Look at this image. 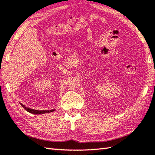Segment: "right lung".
Listing matches in <instances>:
<instances>
[{"instance_id": "add662e5", "label": "right lung", "mask_w": 155, "mask_h": 155, "mask_svg": "<svg viewBox=\"0 0 155 155\" xmlns=\"http://www.w3.org/2000/svg\"><path fill=\"white\" fill-rule=\"evenodd\" d=\"M21 106H22L23 108H24L26 111H27L28 112L31 113V114H47V113H51L54 111V109H52V110H47V111H38V110H35V109H31L30 108H28V107H26L24 104H20Z\"/></svg>"}]
</instances>
